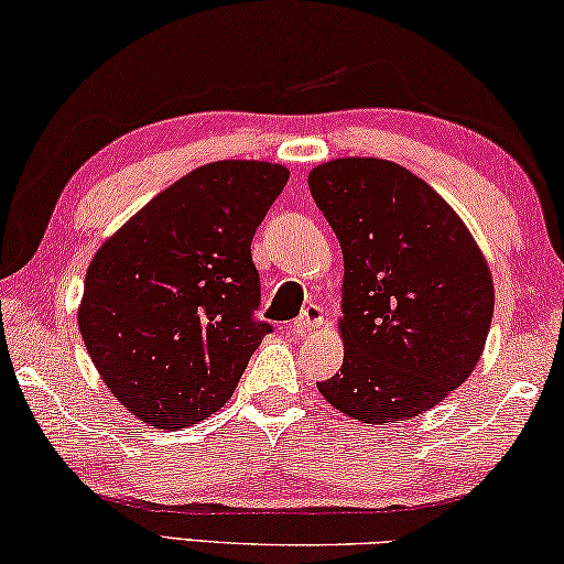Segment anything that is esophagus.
I'll return each instance as SVG.
<instances>
[{"label": "esophagus", "instance_id": "esophagus-1", "mask_svg": "<svg viewBox=\"0 0 564 564\" xmlns=\"http://www.w3.org/2000/svg\"><path fill=\"white\" fill-rule=\"evenodd\" d=\"M322 325H325V312H322L319 304H307V307L302 310V315L294 319L292 332L294 335H307V332H312L315 327H322Z\"/></svg>", "mask_w": 564, "mask_h": 564}]
</instances>
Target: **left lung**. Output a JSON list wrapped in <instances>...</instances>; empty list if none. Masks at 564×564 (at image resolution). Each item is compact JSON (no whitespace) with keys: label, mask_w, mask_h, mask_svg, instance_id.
<instances>
[{"label":"left lung","mask_w":564,"mask_h":564,"mask_svg":"<svg viewBox=\"0 0 564 564\" xmlns=\"http://www.w3.org/2000/svg\"><path fill=\"white\" fill-rule=\"evenodd\" d=\"M310 192L345 257V359L317 390L367 424L417 417L482 355L490 267L457 212L400 164L332 160L310 172Z\"/></svg>","instance_id":"1"}]
</instances>
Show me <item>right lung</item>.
Listing matches in <instances>:
<instances>
[{"label": "right lung", "mask_w": 564, "mask_h": 564, "mask_svg": "<svg viewBox=\"0 0 564 564\" xmlns=\"http://www.w3.org/2000/svg\"><path fill=\"white\" fill-rule=\"evenodd\" d=\"M290 172L254 160L184 174L91 260L79 332L101 380L150 427L217 412L272 332L254 317L252 237Z\"/></svg>", "instance_id": "1"}]
</instances>
